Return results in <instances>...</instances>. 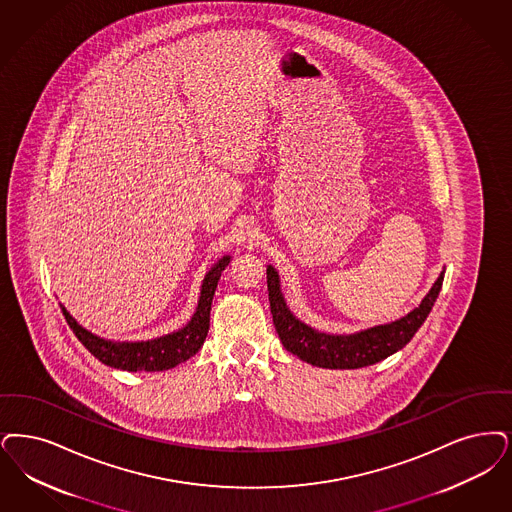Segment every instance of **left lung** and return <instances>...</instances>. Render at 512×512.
<instances>
[{"label":"left lung","instance_id":"1","mask_svg":"<svg viewBox=\"0 0 512 512\" xmlns=\"http://www.w3.org/2000/svg\"><path fill=\"white\" fill-rule=\"evenodd\" d=\"M444 272L446 270L440 272L438 280L432 284L421 305L413 308L400 320L354 331V333L337 335V333H324V331L310 328L287 308L286 299L280 287V276L274 266L268 265L266 266V286H268V301H270L274 328L278 331V337L286 350L316 368H366L389 358L390 354L406 347L413 339V335L423 326V322L427 320L430 310L438 299V293L444 282Z\"/></svg>","mask_w":512,"mask_h":512}]
</instances>
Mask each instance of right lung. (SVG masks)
I'll return each instance as SVG.
<instances>
[{"label":"right lung","mask_w":512,"mask_h":512,"mask_svg":"<svg viewBox=\"0 0 512 512\" xmlns=\"http://www.w3.org/2000/svg\"><path fill=\"white\" fill-rule=\"evenodd\" d=\"M230 259H232L230 255H225L207 270L202 289H200L198 307L194 310L192 318L188 320V324L156 339H148V341L104 339L80 326L76 318H72V314L61 305L62 314L70 329L74 331V335L82 341L83 347L110 368L123 369V371H165V369L175 368L186 362L188 358H192L204 345L207 331H209V312H211L213 295Z\"/></svg>","instance_id":"obj_1"}]
</instances>
